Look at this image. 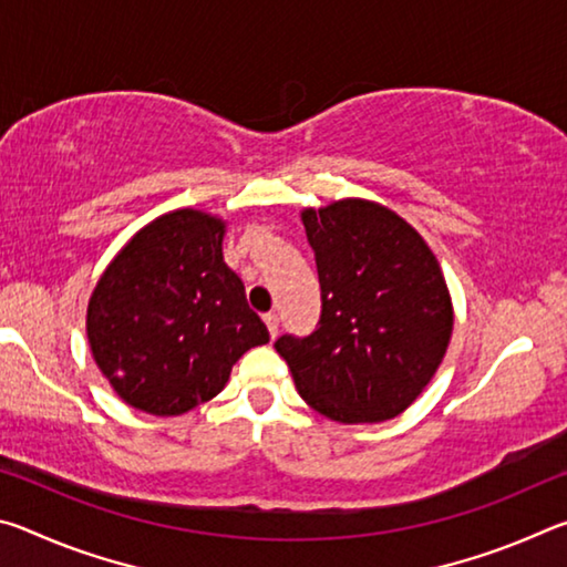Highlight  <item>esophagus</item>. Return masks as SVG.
I'll return each mask as SVG.
<instances>
[{
    "instance_id": "1",
    "label": "esophagus",
    "mask_w": 567,
    "mask_h": 567,
    "mask_svg": "<svg viewBox=\"0 0 567 567\" xmlns=\"http://www.w3.org/2000/svg\"><path fill=\"white\" fill-rule=\"evenodd\" d=\"M265 324H267V330H270V338H275L277 330H280V318H277V312H267Z\"/></svg>"
}]
</instances>
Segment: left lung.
<instances>
[{"label": "left lung", "instance_id": "8db88e82", "mask_svg": "<svg viewBox=\"0 0 567 567\" xmlns=\"http://www.w3.org/2000/svg\"><path fill=\"white\" fill-rule=\"evenodd\" d=\"M322 315L307 338L282 334L300 398L320 415L358 425L398 417L443 362L453 300L437 257L398 213L344 197L305 207Z\"/></svg>", "mask_w": 567, "mask_h": 567}]
</instances>
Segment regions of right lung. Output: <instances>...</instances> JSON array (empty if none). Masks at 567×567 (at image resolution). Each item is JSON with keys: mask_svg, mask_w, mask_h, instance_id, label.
Masks as SVG:
<instances>
[{"mask_svg": "<svg viewBox=\"0 0 567 567\" xmlns=\"http://www.w3.org/2000/svg\"><path fill=\"white\" fill-rule=\"evenodd\" d=\"M225 233L223 217L172 209L142 227L97 280L90 350L134 410L182 415L219 395L247 350L270 342L225 265Z\"/></svg>", "mask_w": 567, "mask_h": 567, "instance_id": "add662e5", "label": "right lung"}]
</instances>
